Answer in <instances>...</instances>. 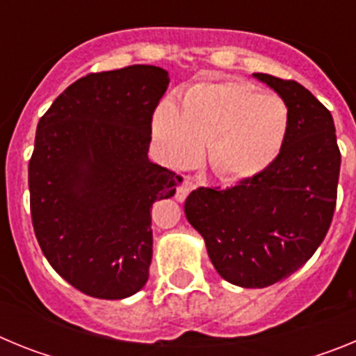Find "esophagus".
I'll list each match as a JSON object with an SVG mask.
<instances>
[{"instance_id":"esophagus-1","label":"esophagus","mask_w":356,"mask_h":356,"mask_svg":"<svg viewBox=\"0 0 356 356\" xmlns=\"http://www.w3.org/2000/svg\"><path fill=\"white\" fill-rule=\"evenodd\" d=\"M194 187H196V185H194L193 180H188V178L181 180V184L176 187V201H180L181 203V201L187 200L188 193H191Z\"/></svg>"}]
</instances>
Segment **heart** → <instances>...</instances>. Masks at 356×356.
I'll return each mask as SVG.
<instances>
[{"instance_id":"1","label":"heart","mask_w":356,"mask_h":356,"mask_svg":"<svg viewBox=\"0 0 356 356\" xmlns=\"http://www.w3.org/2000/svg\"><path fill=\"white\" fill-rule=\"evenodd\" d=\"M287 131L284 99L242 80L193 85L181 108L165 99L153 118V137L169 163L191 165L209 144V168L225 184L262 176L282 155Z\"/></svg>"}]
</instances>
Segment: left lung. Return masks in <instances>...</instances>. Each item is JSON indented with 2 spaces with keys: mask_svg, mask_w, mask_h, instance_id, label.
I'll list each match as a JSON object with an SVG mask.
<instances>
[{
  "mask_svg": "<svg viewBox=\"0 0 356 356\" xmlns=\"http://www.w3.org/2000/svg\"><path fill=\"white\" fill-rule=\"evenodd\" d=\"M253 76L287 105L284 151L254 180L226 191H193L185 216L226 282L264 289L298 271L326 237L337 203L341 151L330 110L310 90L264 72Z\"/></svg>",
  "mask_w": 356,
  "mask_h": 356,
  "instance_id": "obj_1",
  "label": "left lung"
}]
</instances>
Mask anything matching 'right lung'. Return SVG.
<instances>
[{
    "label": "right lung",
    "mask_w": 356,
    "mask_h": 356,
    "mask_svg": "<svg viewBox=\"0 0 356 356\" xmlns=\"http://www.w3.org/2000/svg\"><path fill=\"white\" fill-rule=\"evenodd\" d=\"M168 85L169 72L156 65L92 72L37 124L28 165L35 237L53 269L92 298L134 296L149 276L151 207L180 184L147 159Z\"/></svg>",
    "instance_id": "add662e5"
}]
</instances>
